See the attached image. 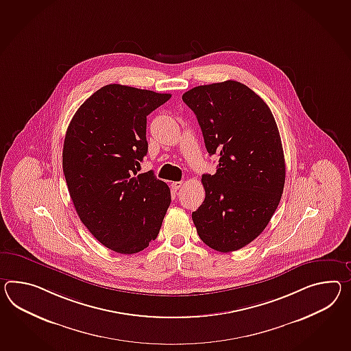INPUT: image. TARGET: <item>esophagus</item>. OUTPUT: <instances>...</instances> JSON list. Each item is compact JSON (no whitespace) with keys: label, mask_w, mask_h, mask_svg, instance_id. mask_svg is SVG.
I'll list each match as a JSON object with an SVG mask.
<instances>
[{"label":"esophagus","mask_w":351,"mask_h":351,"mask_svg":"<svg viewBox=\"0 0 351 351\" xmlns=\"http://www.w3.org/2000/svg\"><path fill=\"white\" fill-rule=\"evenodd\" d=\"M181 186H182V181H175V182H171V188L173 189L175 191H178Z\"/></svg>","instance_id":"esophagus-1"}]
</instances>
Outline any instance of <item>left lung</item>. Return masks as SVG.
Returning a JSON list of instances; mask_svg holds the SVG:
<instances>
[{"label": "left lung", "instance_id": "left-lung-1", "mask_svg": "<svg viewBox=\"0 0 351 351\" xmlns=\"http://www.w3.org/2000/svg\"><path fill=\"white\" fill-rule=\"evenodd\" d=\"M197 115L208 154H218L204 173L203 204L193 212L200 239L219 252L245 247L265 230L285 182L282 139L271 110L247 86L224 81L182 95Z\"/></svg>", "mask_w": 351, "mask_h": 351}]
</instances>
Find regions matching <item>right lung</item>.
Returning a JSON list of instances; mask_svg holds the SVG:
<instances>
[{
	"instance_id": "right-lung-1",
	"label": "right lung",
	"mask_w": 351,
	"mask_h": 351,
	"mask_svg": "<svg viewBox=\"0 0 351 351\" xmlns=\"http://www.w3.org/2000/svg\"><path fill=\"white\" fill-rule=\"evenodd\" d=\"M171 97L130 86L106 85L69 123L62 165L81 222L104 246L132 255L148 247L171 203L154 172L137 175L148 143L147 115Z\"/></svg>"
}]
</instances>
